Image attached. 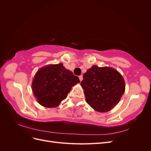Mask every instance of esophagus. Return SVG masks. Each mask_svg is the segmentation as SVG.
<instances>
[{"mask_svg": "<svg viewBox=\"0 0 151 151\" xmlns=\"http://www.w3.org/2000/svg\"><path fill=\"white\" fill-rule=\"evenodd\" d=\"M79 80H80L81 81H83V76H80L79 77Z\"/></svg>", "mask_w": 151, "mask_h": 151, "instance_id": "1", "label": "esophagus"}]
</instances>
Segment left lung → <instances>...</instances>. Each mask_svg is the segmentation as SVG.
<instances>
[{"instance_id": "left-lung-1", "label": "left lung", "mask_w": 151, "mask_h": 151, "mask_svg": "<svg viewBox=\"0 0 151 151\" xmlns=\"http://www.w3.org/2000/svg\"><path fill=\"white\" fill-rule=\"evenodd\" d=\"M81 85L84 90L86 101L99 112L111 110L120 101L125 92V81L111 67L93 65L83 75Z\"/></svg>"}]
</instances>
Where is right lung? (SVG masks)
<instances>
[{"instance_id": "obj_1", "label": "right lung", "mask_w": 151, "mask_h": 151, "mask_svg": "<svg viewBox=\"0 0 151 151\" xmlns=\"http://www.w3.org/2000/svg\"><path fill=\"white\" fill-rule=\"evenodd\" d=\"M78 83V77L66 69L62 63H58L39 69L33 79L32 89L41 105L52 108L58 106L67 98L72 87Z\"/></svg>"}]
</instances>
